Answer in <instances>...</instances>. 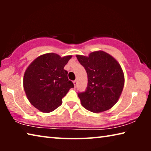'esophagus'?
Instances as JSON below:
<instances>
[{"label": "esophagus", "mask_w": 151, "mask_h": 151, "mask_svg": "<svg viewBox=\"0 0 151 151\" xmlns=\"http://www.w3.org/2000/svg\"><path fill=\"white\" fill-rule=\"evenodd\" d=\"M73 84H74V85H75V86L76 87V85H77V81H76V80L74 81H73Z\"/></svg>", "instance_id": "obj_1"}]
</instances>
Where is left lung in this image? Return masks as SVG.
<instances>
[{"mask_svg": "<svg viewBox=\"0 0 151 151\" xmlns=\"http://www.w3.org/2000/svg\"><path fill=\"white\" fill-rule=\"evenodd\" d=\"M76 57L88 76L86 91L78 94L82 106L94 113L111 109L119 101L124 85V73L118 61L103 50Z\"/></svg>", "mask_w": 151, "mask_h": 151, "instance_id": "1", "label": "left lung"}]
</instances>
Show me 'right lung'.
Wrapping results in <instances>:
<instances>
[{
	"instance_id": "add662e5",
	"label": "right lung",
	"mask_w": 151,
	"mask_h": 151,
	"mask_svg": "<svg viewBox=\"0 0 151 151\" xmlns=\"http://www.w3.org/2000/svg\"><path fill=\"white\" fill-rule=\"evenodd\" d=\"M72 55L61 57L56 53L40 55L30 64L23 76V87L28 100L43 112H50L61 105L62 99L73 83L64 69Z\"/></svg>"
}]
</instances>
